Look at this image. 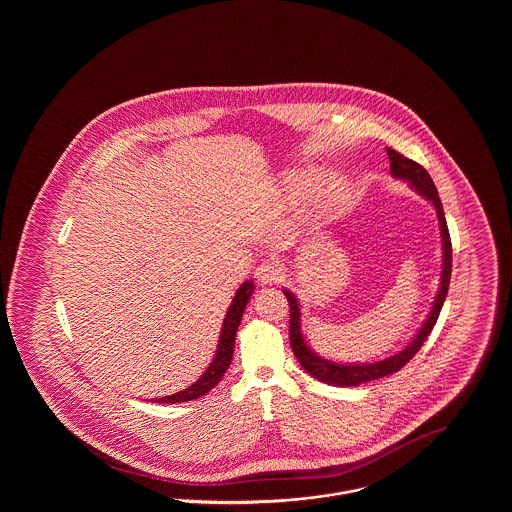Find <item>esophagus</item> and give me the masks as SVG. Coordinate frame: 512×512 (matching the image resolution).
<instances>
[{
  "label": "esophagus",
  "mask_w": 512,
  "mask_h": 512,
  "mask_svg": "<svg viewBox=\"0 0 512 512\" xmlns=\"http://www.w3.org/2000/svg\"><path fill=\"white\" fill-rule=\"evenodd\" d=\"M255 276H257V280H259L263 286H272V284H278V282L282 280L284 272H282L280 261H276L274 257H270V259H265V261L257 267Z\"/></svg>",
  "instance_id": "esophagus-1"
}]
</instances>
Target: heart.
I'll return each mask as SVG.
<instances>
[{
	"label": "heart",
	"mask_w": 512,
	"mask_h": 512,
	"mask_svg": "<svg viewBox=\"0 0 512 512\" xmlns=\"http://www.w3.org/2000/svg\"><path fill=\"white\" fill-rule=\"evenodd\" d=\"M282 195L286 203L307 199L313 213L332 217L349 209L353 203V186L343 172H326L317 178L315 171H297L284 180Z\"/></svg>",
	"instance_id": "heart-1"
}]
</instances>
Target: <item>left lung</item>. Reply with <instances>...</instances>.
Instances as JSON below:
<instances>
[{"label":"left lung","instance_id":"left-lung-1","mask_svg":"<svg viewBox=\"0 0 512 512\" xmlns=\"http://www.w3.org/2000/svg\"><path fill=\"white\" fill-rule=\"evenodd\" d=\"M388 157H390L391 176L409 182L416 194L422 195L424 199H428L436 207L439 230H441V253H443L441 255L443 263H441L438 295H436V299L432 303L430 315L426 317L424 324L418 328V332L414 334L413 340L409 341L395 355H391L388 359H382V361H376V363H334V361H328V359L320 357L305 340L303 330H301L299 301L286 288L284 295H286L288 305H290V343H292L293 355L297 357L299 365L303 366L305 372H309L313 378H317V380L328 384V386H338V388L361 386V384H366V382L390 376L393 372H397L399 368L407 365L414 355L418 353L422 343L430 336V332L434 330V326L438 322L439 313H441V307H443V301L447 297V290H449L453 249H451V238H449L447 222H445V215H443V205H441L438 190L434 186V180L430 178V174L426 172L424 167H420L418 163L403 157L401 153H397L391 147H388Z\"/></svg>","mask_w":512,"mask_h":512}]
</instances>
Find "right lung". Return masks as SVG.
I'll return each mask as SVG.
<instances>
[{"label": "right lung", "instance_id": "obj_1", "mask_svg": "<svg viewBox=\"0 0 512 512\" xmlns=\"http://www.w3.org/2000/svg\"><path fill=\"white\" fill-rule=\"evenodd\" d=\"M255 290L253 280H245L240 286V290L234 295L226 315L222 322V330H220L219 345L215 351V357L211 361V365L207 366V370L197 378L192 386H188L186 390L176 391L172 395H165L155 399L157 403H184V401H192L197 397H203L205 393L213 390L220 382V378L224 376V372L228 370V366L232 363V355H234V343H236V332L238 326L244 317L245 305L251 297V293Z\"/></svg>", "mask_w": 512, "mask_h": 512}]
</instances>
